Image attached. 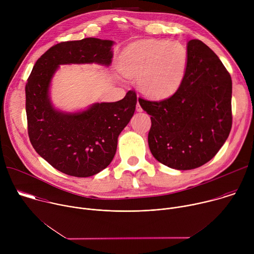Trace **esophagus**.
<instances>
[{
  "instance_id": "esophagus-1",
  "label": "esophagus",
  "mask_w": 254,
  "mask_h": 254,
  "mask_svg": "<svg viewBox=\"0 0 254 254\" xmlns=\"http://www.w3.org/2000/svg\"><path fill=\"white\" fill-rule=\"evenodd\" d=\"M136 112H142V108H141V106L139 105L138 102L136 103Z\"/></svg>"
}]
</instances>
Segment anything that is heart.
Wrapping results in <instances>:
<instances>
[{"label": "heart", "instance_id": "heart-1", "mask_svg": "<svg viewBox=\"0 0 254 254\" xmlns=\"http://www.w3.org/2000/svg\"><path fill=\"white\" fill-rule=\"evenodd\" d=\"M188 65V50L179 41L144 40L131 44L122 55L123 73L139 78L144 94L165 98L182 83Z\"/></svg>", "mask_w": 254, "mask_h": 254}]
</instances>
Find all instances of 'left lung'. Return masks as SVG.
<instances>
[{
    "mask_svg": "<svg viewBox=\"0 0 254 254\" xmlns=\"http://www.w3.org/2000/svg\"><path fill=\"white\" fill-rule=\"evenodd\" d=\"M188 65L177 91L152 101L138 98L151 117V153L165 166L192 170L209 162L224 144L232 127V80L206 44L188 42Z\"/></svg>",
    "mask_w": 254,
    "mask_h": 254,
    "instance_id": "8db88e82",
    "label": "left lung"
}]
</instances>
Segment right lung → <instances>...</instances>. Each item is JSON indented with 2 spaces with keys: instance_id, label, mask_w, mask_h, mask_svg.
<instances>
[{
  "instance_id": "right-lung-1",
  "label": "right lung",
  "mask_w": 254,
  "mask_h": 254,
  "mask_svg": "<svg viewBox=\"0 0 254 254\" xmlns=\"http://www.w3.org/2000/svg\"><path fill=\"white\" fill-rule=\"evenodd\" d=\"M114 42L97 38L58 43L36 61L28 77L26 114L33 148L56 170L90 177L113 161L118 137L133 116L136 93L129 90L116 102L95 103L88 110L64 114L54 110L48 95L56 69L70 63H112Z\"/></svg>"
}]
</instances>
